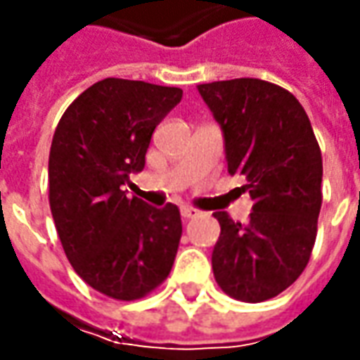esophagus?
Segmentation results:
<instances>
[{
  "instance_id": "1",
  "label": "esophagus",
  "mask_w": 360,
  "mask_h": 360,
  "mask_svg": "<svg viewBox=\"0 0 360 360\" xmlns=\"http://www.w3.org/2000/svg\"><path fill=\"white\" fill-rule=\"evenodd\" d=\"M196 216H200V210H198V208H192V206H184V208H182V218L190 220V218H196Z\"/></svg>"
}]
</instances>
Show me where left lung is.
<instances>
[{
	"label": "left lung",
	"mask_w": 360,
	"mask_h": 360,
	"mask_svg": "<svg viewBox=\"0 0 360 360\" xmlns=\"http://www.w3.org/2000/svg\"><path fill=\"white\" fill-rule=\"evenodd\" d=\"M224 131L229 172L244 176L250 220L214 212L218 286L242 302H262L297 281L311 258L323 204V156L304 108L288 90L256 77L198 86Z\"/></svg>",
	"instance_id": "obj_1"
}]
</instances>
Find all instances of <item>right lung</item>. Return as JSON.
<instances>
[{"label":"right lung","instance_id":"1","mask_svg":"<svg viewBox=\"0 0 360 360\" xmlns=\"http://www.w3.org/2000/svg\"><path fill=\"white\" fill-rule=\"evenodd\" d=\"M180 88L105 77L63 112L49 150V208L63 252L79 278L116 300H136L170 274L182 236L176 204L128 198Z\"/></svg>","mask_w":360,"mask_h":360}]
</instances>
